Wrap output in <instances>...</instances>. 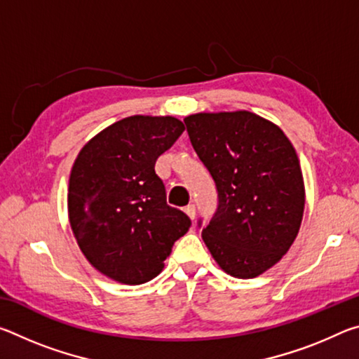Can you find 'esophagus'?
<instances>
[{
	"mask_svg": "<svg viewBox=\"0 0 359 359\" xmlns=\"http://www.w3.org/2000/svg\"><path fill=\"white\" fill-rule=\"evenodd\" d=\"M184 210H185V214L190 217V220H193L194 215H196V209H194L193 204H188Z\"/></svg>",
	"mask_w": 359,
	"mask_h": 359,
	"instance_id": "esophagus-1",
	"label": "esophagus"
}]
</instances>
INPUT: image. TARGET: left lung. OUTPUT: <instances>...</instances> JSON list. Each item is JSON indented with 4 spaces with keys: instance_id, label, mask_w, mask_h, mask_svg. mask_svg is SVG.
Masks as SVG:
<instances>
[{
    "instance_id": "8db88e82",
    "label": "left lung",
    "mask_w": 359,
    "mask_h": 359,
    "mask_svg": "<svg viewBox=\"0 0 359 359\" xmlns=\"http://www.w3.org/2000/svg\"><path fill=\"white\" fill-rule=\"evenodd\" d=\"M218 190L203 241L220 269L255 278L277 264L299 233L306 188L296 150L274 121L250 111L184 118Z\"/></svg>"
}]
</instances>
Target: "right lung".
<instances>
[{"instance_id": "1", "label": "right lung", "mask_w": 359, "mask_h": 359, "mask_svg": "<svg viewBox=\"0 0 359 359\" xmlns=\"http://www.w3.org/2000/svg\"><path fill=\"white\" fill-rule=\"evenodd\" d=\"M172 115H131L100 131L79 151L68 187V218L83 257L123 285H141L165 267L190 228L166 204L155 161L184 133Z\"/></svg>"}]
</instances>
